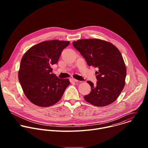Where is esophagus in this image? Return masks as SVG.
Segmentation results:
<instances>
[{
    "mask_svg": "<svg viewBox=\"0 0 148 148\" xmlns=\"http://www.w3.org/2000/svg\"><path fill=\"white\" fill-rule=\"evenodd\" d=\"M70 81H71V82H78V80H77V79H74V78H71V79H70Z\"/></svg>",
    "mask_w": 148,
    "mask_h": 148,
    "instance_id": "esophagus-1",
    "label": "esophagus"
}]
</instances>
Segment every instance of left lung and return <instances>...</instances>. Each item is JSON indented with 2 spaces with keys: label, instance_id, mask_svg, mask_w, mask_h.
I'll return each mask as SVG.
<instances>
[{
  "label": "left lung",
  "instance_id": "obj_1",
  "mask_svg": "<svg viewBox=\"0 0 148 148\" xmlns=\"http://www.w3.org/2000/svg\"><path fill=\"white\" fill-rule=\"evenodd\" d=\"M73 46L86 59L87 64L98 69L95 85L88 81L91 90L84 96L88 103L104 107L114 102L124 88L126 69L119 50L110 42L97 38L81 39Z\"/></svg>",
  "mask_w": 148,
  "mask_h": 148
}]
</instances>
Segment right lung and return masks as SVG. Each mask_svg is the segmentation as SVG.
<instances>
[{
    "label": "right lung",
    "instance_id": "obj_1",
    "mask_svg": "<svg viewBox=\"0 0 148 148\" xmlns=\"http://www.w3.org/2000/svg\"><path fill=\"white\" fill-rule=\"evenodd\" d=\"M70 41L49 40L32 47L23 55L18 73L24 94L33 104L47 107L61 98L70 82L52 73L62 51Z\"/></svg>",
    "mask_w": 148,
    "mask_h": 148
}]
</instances>
